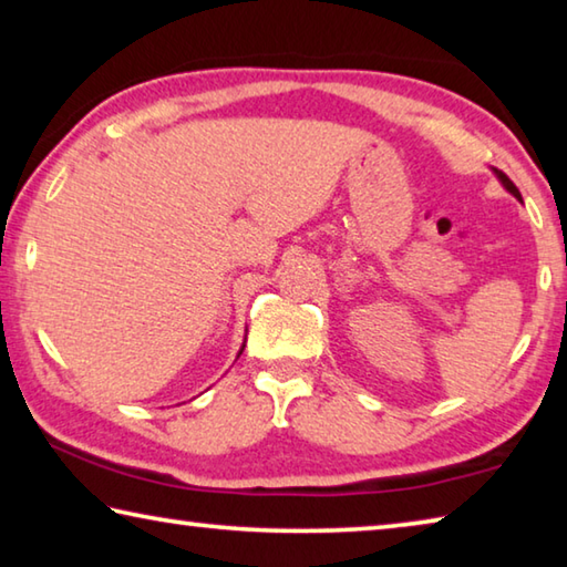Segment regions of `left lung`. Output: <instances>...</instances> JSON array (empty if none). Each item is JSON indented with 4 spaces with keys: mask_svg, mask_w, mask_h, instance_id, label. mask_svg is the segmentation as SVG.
<instances>
[{
    "mask_svg": "<svg viewBox=\"0 0 567 567\" xmlns=\"http://www.w3.org/2000/svg\"><path fill=\"white\" fill-rule=\"evenodd\" d=\"M493 172H495V177L503 182V187H505L507 192H511V195H513V197H517V199H520V192H517V187L513 185V182H511V177H507V175H505V172H501V169H493Z\"/></svg>",
    "mask_w": 567,
    "mask_h": 567,
    "instance_id": "8db88e82",
    "label": "left lung"
}]
</instances>
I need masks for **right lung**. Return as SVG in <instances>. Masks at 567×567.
Wrapping results in <instances>:
<instances>
[{"label":"right lung","mask_w":567,"mask_h":567,"mask_svg":"<svg viewBox=\"0 0 567 567\" xmlns=\"http://www.w3.org/2000/svg\"><path fill=\"white\" fill-rule=\"evenodd\" d=\"M243 350H245V344H243ZM243 350H239V354H243ZM239 354H237V358H239Z\"/></svg>","instance_id":"1"}]
</instances>
